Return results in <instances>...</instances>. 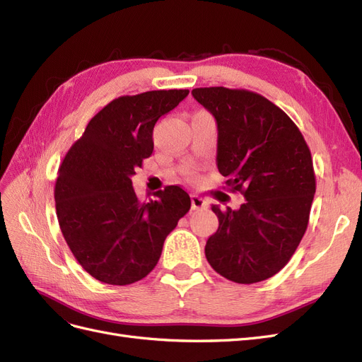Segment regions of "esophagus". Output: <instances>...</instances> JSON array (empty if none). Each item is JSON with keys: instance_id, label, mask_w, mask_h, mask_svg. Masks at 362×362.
<instances>
[{"instance_id": "34e87169", "label": "esophagus", "mask_w": 362, "mask_h": 362, "mask_svg": "<svg viewBox=\"0 0 362 362\" xmlns=\"http://www.w3.org/2000/svg\"><path fill=\"white\" fill-rule=\"evenodd\" d=\"M208 206V202L201 198V196L198 194H192V208L193 210H205V208Z\"/></svg>"}]
</instances>
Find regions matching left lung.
<instances>
[{
	"mask_svg": "<svg viewBox=\"0 0 362 362\" xmlns=\"http://www.w3.org/2000/svg\"><path fill=\"white\" fill-rule=\"evenodd\" d=\"M192 95L217 122V169L246 202L211 210L217 231L205 257L223 278L255 284L272 278L298 249L315 193L311 151L293 120L259 93L198 87Z\"/></svg>",
	"mask_w": 362,
	"mask_h": 362,
	"instance_id": "1",
	"label": "left lung"
}]
</instances>
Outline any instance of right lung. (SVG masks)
Masks as SVG:
<instances>
[{
  "label": "right lung",
  "mask_w": 362,
  "mask_h": 362,
  "mask_svg": "<svg viewBox=\"0 0 362 362\" xmlns=\"http://www.w3.org/2000/svg\"><path fill=\"white\" fill-rule=\"evenodd\" d=\"M187 89L119 96L98 112L64 156L54 189L62 234L95 279L128 286L149 275L163 243L190 210V196L168 185L141 202L131 177L154 151L157 120Z\"/></svg>",
  "instance_id": "obj_1"
}]
</instances>
